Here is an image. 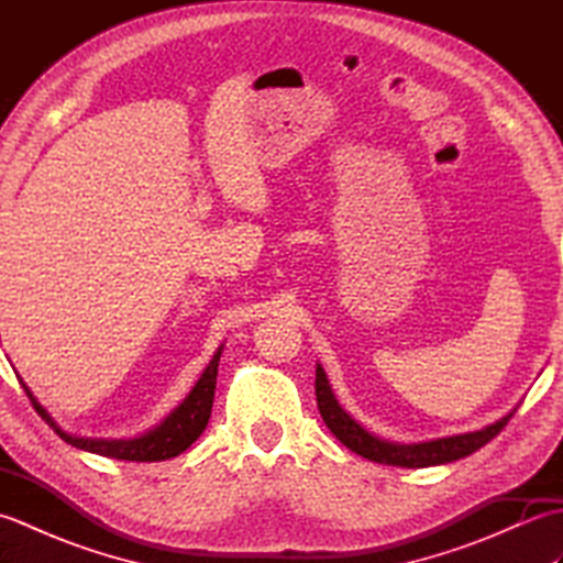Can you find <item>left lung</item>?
I'll return each instance as SVG.
<instances>
[{"label":"left lung","instance_id":"8db88e82","mask_svg":"<svg viewBox=\"0 0 563 563\" xmlns=\"http://www.w3.org/2000/svg\"><path fill=\"white\" fill-rule=\"evenodd\" d=\"M314 389H317V406H319L321 418H324V423L329 426L331 433L336 435L345 448L353 450L355 454H361V457H365V460H373L379 464H394V466H409V470H416V466H435V464H448L454 460H462V457H466V454H472L479 448H484L488 440H494L512 418V413H508L500 418V421H496L494 426L474 430V433L418 442V445H394V442H385L375 435H369L361 423H355L353 418L341 409L336 397H333V391L329 387L324 369H321L319 365H317Z\"/></svg>","mask_w":563,"mask_h":563}]
</instances>
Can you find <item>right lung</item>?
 Listing matches in <instances>:
<instances>
[{
    "label": "right lung",
    "instance_id": "1",
    "mask_svg": "<svg viewBox=\"0 0 563 563\" xmlns=\"http://www.w3.org/2000/svg\"><path fill=\"white\" fill-rule=\"evenodd\" d=\"M220 353H222V349L212 355V361L206 367V373H202V377L196 382V387L190 389L184 404L178 406L172 416H166L157 428L150 430L147 435L135 438V440H91V438L69 435L53 421L51 413H47L43 406L35 401V397L26 385H23V391L29 394L33 409L38 411L43 421L51 426L55 433L67 442V445L87 450V452H97V454H103V457L125 460V462H162V460H172V457H176V454H181L186 448L194 445L202 430H206V426L210 421V411H212L214 385H218Z\"/></svg>",
    "mask_w": 563,
    "mask_h": 563
}]
</instances>
